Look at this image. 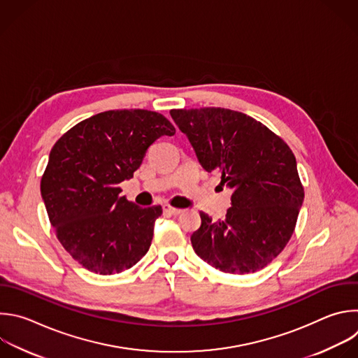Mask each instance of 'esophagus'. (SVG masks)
<instances>
[{"instance_id": "1", "label": "esophagus", "mask_w": 358, "mask_h": 358, "mask_svg": "<svg viewBox=\"0 0 358 358\" xmlns=\"http://www.w3.org/2000/svg\"><path fill=\"white\" fill-rule=\"evenodd\" d=\"M163 210H164L166 213H169V215H180V213H181V209L173 208V206H170V205H164V206H163Z\"/></svg>"}]
</instances>
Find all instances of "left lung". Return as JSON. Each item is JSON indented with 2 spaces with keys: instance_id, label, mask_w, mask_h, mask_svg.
Returning <instances> with one entry per match:
<instances>
[{
  "instance_id": "8db88e82",
  "label": "left lung",
  "mask_w": 358,
  "mask_h": 358,
  "mask_svg": "<svg viewBox=\"0 0 358 358\" xmlns=\"http://www.w3.org/2000/svg\"><path fill=\"white\" fill-rule=\"evenodd\" d=\"M206 171L219 170L233 188L226 217L201 212L192 233L195 253L230 274H252L287 246L303 202L296 160L289 146L252 116L224 108L171 109Z\"/></svg>"
}]
</instances>
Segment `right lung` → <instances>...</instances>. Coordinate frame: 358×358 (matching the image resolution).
<instances>
[{"label":"right lung","mask_w":358,"mask_h":358,"mask_svg":"<svg viewBox=\"0 0 358 358\" xmlns=\"http://www.w3.org/2000/svg\"><path fill=\"white\" fill-rule=\"evenodd\" d=\"M174 134L159 112L116 109L84 119L55 143L41 194L59 242L88 271L122 273L148 253L163 209L129 202L119 184L155 141Z\"/></svg>","instance_id":"add662e5"}]
</instances>
